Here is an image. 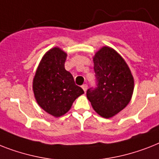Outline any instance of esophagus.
<instances>
[{"label":"esophagus","instance_id":"1","mask_svg":"<svg viewBox=\"0 0 159 159\" xmlns=\"http://www.w3.org/2000/svg\"><path fill=\"white\" fill-rule=\"evenodd\" d=\"M82 88L83 89V91L86 92V90H87V85H86V84H84V85H82Z\"/></svg>","mask_w":159,"mask_h":159}]
</instances>
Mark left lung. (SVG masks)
Wrapping results in <instances>:
<instances>
[{
	"label": "left lung",
	"instance_id": "left-lung-1",
	"mask_svg": "<svg viewBox=\"0 0 159 159\" xmlns=\"http://www.w3.org/2000/svg\"><path fill=\"white\" fill-rule=\"evenodd\" d=\"M97 87L88 89L86 97L94 110L109 118L131 101L134 78L124 59L113 48L103 46L93 57Z\"/></svg>",
	"mask_w": 159,
	"mask_h": 159
}]
</instances>
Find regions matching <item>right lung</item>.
I'll list each match as a JSON object with an SVG mask.
<instances>
[{
	"instance_id": "right-lung-1",
	"label": "right lung",
	"mask_w": 159,
	"mask_h": 159,
	"mask_svg": "<svg viewBox=\"0 0 159 159\" xmlns=\"http://www.w3.org/2000/svg\"><path fill=\"white\" fill-rule=\"evenodd\" d=\"M66 59L67 53L59 47L49 50L40 61L33 81L37 103L55 117L68 112L74 100L84 93L64 68Z\"/></svg>"
}]
</instances>
